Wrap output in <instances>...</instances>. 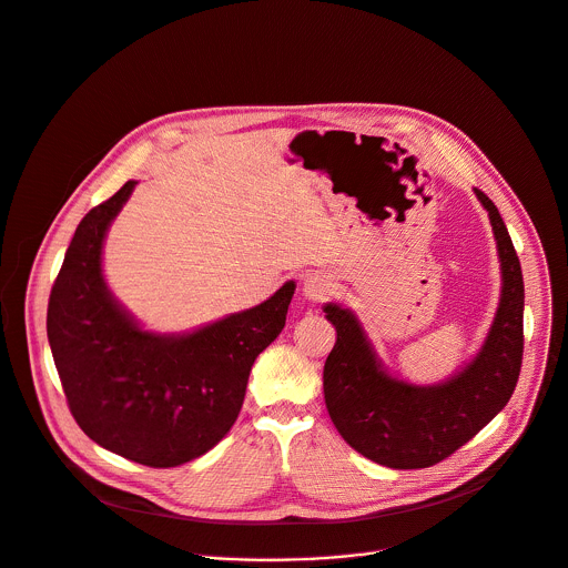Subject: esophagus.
Segmentation results:
<instances>
[{"label": "esophagus", "instance_id": "obj_1", "mask_svg": "<svg viewBox=\"0 0 568 568\" xmlns=\"http://www.w3.org/2000/svg\"><path fill=\"white\" fill-rule=\"evenodd\" d=\"M333 293V282L324 273H306L302 277V295L311 302H320Z\"/></svg>", "mask_w": 568, "mask_h": 568}]
</instances>
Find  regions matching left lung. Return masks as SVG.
Masks as SVG:
<instances>
[{
  "instance_id": "1",
  "label": "left lung",
  "mask_w": 568,
  "mask_h": 568,
  "mask_svg": "<svg viewBox=\"0 0 568 568\" xmlns=\"http://www.w3.org/2000/svg\"><path fill=\"white\" fill-rule=\"evenodd\" d=\"M490 216L501 266V295L477 356L436 385H414L387 372L352 308L328 302L324 317L335 345L324 363L328 416L363 457L394 468H429L468 443L510 400L524 354V277L497 205L475 187Z\"/></svg>"
}]
</instances>
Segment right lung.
Masks as SVG:
<instances>
[{
  "instance_id": "obj_1",
  "label": "right lung",
  "mask_w": 568,
  "mask_h": 568,
  "mask_svg": "<svg viewBox=\"0 0 568 568\" xmlns=\"http://www.w3.org/2000/svg\"><path fill=\"white\" fill-rule=\"evenodd\" d=\"M136 181L84 214L51 288L47 335L80 429L130 462L176 468L240 416L255 358L286 324L295 282L185 333L145 331L109 291L102 246Z\"/></svg>"
}]
</instances>
